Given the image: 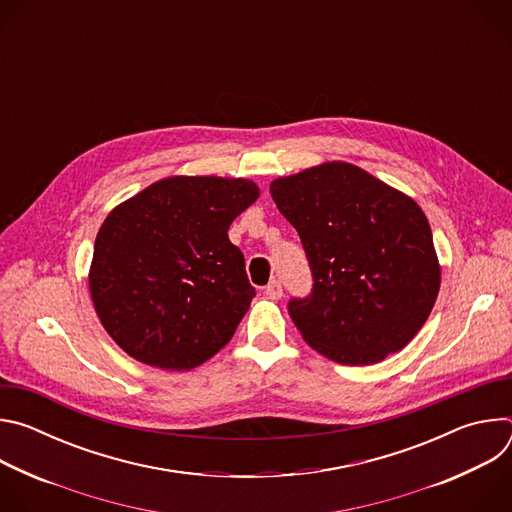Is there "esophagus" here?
Segmentation results:
<instances>
[{
	"label": "esophagus",
	"mask_w": 512,
	"mask_h": 512,
	"mask_svg": "<svg viewBox=\"0 0 512 512\" xmlns=\"http://www.w3.org/2000/svg\"><path fill=\"white\" fill-rule=\"evenodd\" d=\"M265 294H267V298H271V300H279V298L283 296V287H281V283H279L277 279H273V281L265 287Z\"/></svg>",
	"instance_id": "34e87169"
}]
</instances>
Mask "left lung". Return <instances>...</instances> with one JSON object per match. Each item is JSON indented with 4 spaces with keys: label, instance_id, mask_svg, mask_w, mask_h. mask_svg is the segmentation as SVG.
I'll list each match as a JSON object with an SVG mask.
<instances>
[{
    "label": "left lung",
    "instance_id": "8db88e82",
    "mask_svg": "<svg viewBox=\"0 0 512 512\" xmlns=\"http://www.w3.org/2000/svg\"><path fill=\"white\" fill-rule=\"evenodd\" d=\"M269 192L312 271L310 294L287 302L304 340L352 367L407 346L440 291L431 229L415 200L346 162L279 178Z\"/></svg>",
    "mask_w": 512,
    "mask_h": 512
}]
</instances>
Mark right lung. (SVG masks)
<instances>
[{"mask_svg":"<svg viewBox=\"0 0 512 512\" xmlns=\"http://www.w3.org/2000/svg\"><path fill=\"white\" fill-rule=\"evenodd\" d=\"M257 196L241 178L174 176L109 212L89 287L101 324L129 356L190 371L233 338L255 287L227 231Z\"/></svg>","mask_w":512,"mask_h":512,"instance_id":"add662e5","label":"right lung"}]
</instances>
